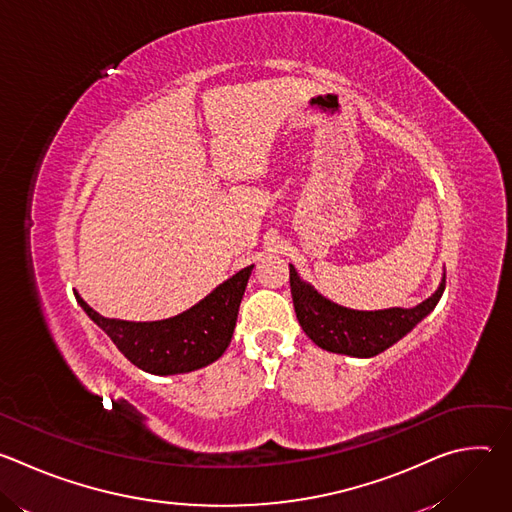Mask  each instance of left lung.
Here are the masks:
<instances>
[{
    "instance_id": "8db88e82",
    "label": "left lung",
    "mask_w": 512,
    "mask_h": 512,
    "mask_svg": "<svg viewBox=\"0 0 512 512\" xmlns=\"http://www.w3.org/2000/svg\"><path fill=\"white\" fill-rule=\"evenodd\" d=\"M291 298L302 330L314 344L328 352L371 358L409 334L440 302L446 289V275L425 302L415 308H389L360 312L338 306L306 283L294 265H289Z\"/></svg>"
}]
</instances>
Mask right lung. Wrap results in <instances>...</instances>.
I'll list each match as a JSON object with an SVG mask.
<instances>
[{"label": "right lung", "mask_w": 512, "mask_h": 512, "mask_svg": "<svg viewBox=\"0 0 512 512\" xmlns=\"http://www.w3.org/2000/svg\"><path fill=\"white\" fill-rule=\"evenodd\" d=\"M253 265L237 271L190 310L158 322L105 318L79 294L87 316L113 340L137 369L152 375H180L206 367L227 350Z\"/></svg>", "instance_id": "1"}]
</instances>
